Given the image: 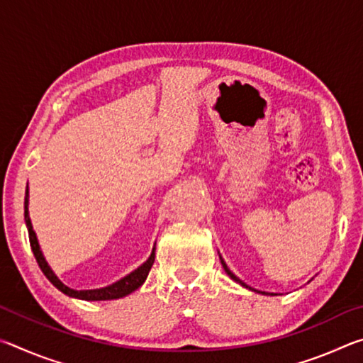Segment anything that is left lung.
I'll return each instance as SVG.
<instances>
[{
    "label": "left lung",
    "instance_id": "obj_1",
    "mask_svg": "<svg viewBox=\"0 0 363 363\" xmlns=\"http://www.w3.org/2000/svg\"><path fill=\"white\" fill-rule=\"evenodd\" d=\"M219 259H220V264H223V267H224V270H225V272H227V275H229V277H230L232 280H235V281H237V284H240V285H242V286H245V288H250V290H253V288H251V286H248V285H245V284H243V281H242L240 279H237V277H235V275H233V274L230 272V269H229V267H227V264L224 262V259H223V257H220V256H219ZM253 291H256V290H253ZM264 294H267V293H264Z\"/></svg>",
    "mask_w": 363,
    "mask_h": 363
}]
</instances>
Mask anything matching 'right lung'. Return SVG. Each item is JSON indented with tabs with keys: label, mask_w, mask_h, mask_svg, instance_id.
<instances>
[{
	"label": "right lung",
	"mask_w": 363,
	"mask_h": 363,
	"mask_svg": "<svg viewBox=\"0 0 363 363\" xmlns=\"http://www.w3.org/2000/svg\"><path fill=\"white\" fill-rule=\"evenodd\" d=\"M23 216H26L30 247H32L36 262H38V266L43 270V274L46 275V279L51 281V284L56 286L57 290L67 294V296L84 299V301H108V299H118L123 296H128V294L136 291L138 288L144 284L147 275H149L150 269L153 266V261H155V247H153L149 259H147L143 266H139L136 270H133L131 274H128L126 277L120 279L118 281H115V284L104 286V288H96V290H73V288H69L67 285H64L62 281L57 279V275L54 274L52 269L48 266L45 256H43V253H41L38 238H36V233L32 227V220H30V216H28V186L26 189V201H23Z\"/></svg>",
	"instance_id": "right-lung-1"
}]
</instances>
